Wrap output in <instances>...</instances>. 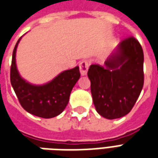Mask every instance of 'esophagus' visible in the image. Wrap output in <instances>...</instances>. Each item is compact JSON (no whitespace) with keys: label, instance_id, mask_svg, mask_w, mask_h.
<instances>
[{"label":"esophagus","instance_id":"1","mask_svg":"<svg viewBox=\"0 0 158 158\" xmlns=\"http://www.w3.org/2000/svg\"><path fill=\"white\" fill-rule=\"evenodd\" d=\"M79 70H80V73L81 75L85 76L87 73L88 69H89V62L86 60H83L79 63Z\"/></svg>","mask_w":158,"mask_h":158}]
</instances>
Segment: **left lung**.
<instances>
[{
    "label": "left lung",
    "mask_w": 158,
    "mask_h": 158,
    "mask_svg": "<svg viewBox=\"0 0 158 158\" xmlns=\"http://www.w3.org/2000/svg\"><path fill=\"white\" fill-rule=\"evenodd\" d=\"M143 64L142 47L130 36L119 43L104 67L89 66L87 74L93 102L101 116L119 118L131 111L144 85Z\"/></svg>",
    "instance_id": "8db88e82"
}]
</instances>
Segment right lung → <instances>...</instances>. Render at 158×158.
Returning <instances> with one entry per match:
<instances>
[{
	"mask_svg": "<svg viewBox=\"0 0 158 158\" xmlns=\"http://www.w3.org/2000/svg\"><path fill=\"white\" fill-rule=\"evenodd\" d=\"M20 39L12 52L10 72L11 84L19 102L23 109L35 116L43 118L57 116L65 109L70 93L80 77L79 67L63 71L42 85L27 82L20 76L16 65V51Z\"/></svg>",
	"mask_w": 158,
	"mask_h": 158,
	"instance_id": "right-lung-1",
	"label": "right lung"
}]
</instances>
